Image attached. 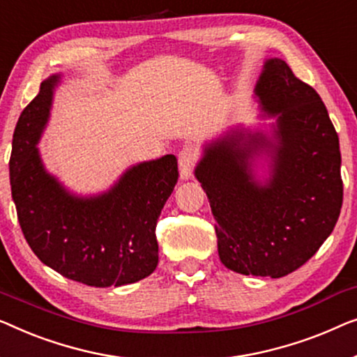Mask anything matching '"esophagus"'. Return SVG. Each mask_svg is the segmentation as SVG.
<instances>
[{
    "label": "esophagus",
    "mask_w": 357,
    "mask_h": 357,
    "mask_svg": "<svg viewBox=\"0 0 357 357\" xmlns=\"http://www.w3.org/2000/svg\"><path fill=\"white\" fill-rule=\"evenodd\" d=\"M179 178L188 181L192 176V169L195 163V153L192 149H184L179 152Z\"/></svg>",
    "instance_id": "esophagus-1"
}]
</instances>
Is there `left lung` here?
Returning a JSON list of instances; mask_svg holds the SVG:
<instances>
[{
    "label": "left lung",
    "mask_w": 357,
    "mask_h": 357,
    "mask_svg": "<svg viewBox=\"0 0 357 357\" xmlns=\"http://www.w3.org/2000/svg\"><path fill=\"white\" fill-rule=\"evenodd\" d=\"M254 98L260 118L273 121L207 140L194 176L217 222L225 267L281 278L317 252L340 217V140L319 93L283 59H265Z\"/></svg>",
    "instance_id": "obj_1"
}]
</instances>
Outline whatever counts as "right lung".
Masks as SVG:
<instances>
[{"mask_svg":"<svg viewBox=\"0 0 357 357\" xmlns=\"http://www.w3.org/2000/svg\"><path fill=\"white\" fill-rule=\"evenodd\" d=\"M59 82L61 74L43 80L14 129L9 176L19 225L33 254L63 277L95 288L135 283L158 265L155 227L178 181V160L132 165L98 194L69 190L37 147Z\"/></svg>","mask_w":357,"mask_h":357,"instance_id":"1","label":"right lung"}]
</instances>
